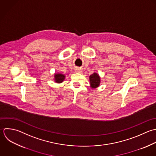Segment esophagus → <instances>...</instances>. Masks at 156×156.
<instances>
[{"mask_svg":"<svg viewBox=\"0 0 156 156\" xmlns=\"http://www.w3.org/2000/svg\"><path fill=\"white\" fill-rule=\"evenodd\" d=\"M75 72H76V73H81V69H76V70H75Z\"/></svg>","mask_w":156,"mask_h":156,"instance_id":"1","label":"esophagus"}]
</instances>
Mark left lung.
Returning <instances> with one entry per match:
<instances>
[{"label":"left lung","mask_w":156,"mask_h":156,"mask_svg":"<svg viewBox=\"0 0 156 156\" xmlns=\"http://www.w3.org/2000/svg\"><path fill=\"white\" fill-rule=\"evenodd\" d=\"M89 81L90 87L92 89H96L100 85L101 78L97 73L94 72L89 76Z\"/></svg>","instance_id":"obj_1"}]
</instances>
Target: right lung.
Listing matches in <instances>:
<instances>
[{"instance_id":"obj_1","label":"right lung","mask_w":156,"mask_h":156,"mask_svg":"<svg viewBox=\"0 0 156 156\" xmlns=\"http://www.w3.org/2000/svg\"><path fill=\"white\" fill-rule=\"evenodd\" d=\"M66 78V76L61 73H56L54 74V81L56 83H61Z\"/></svg>"}]
</instances>
